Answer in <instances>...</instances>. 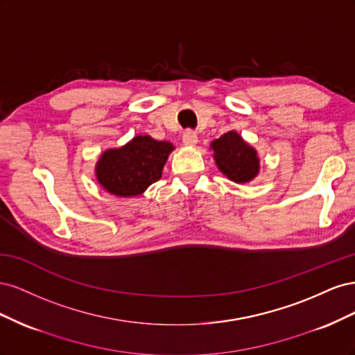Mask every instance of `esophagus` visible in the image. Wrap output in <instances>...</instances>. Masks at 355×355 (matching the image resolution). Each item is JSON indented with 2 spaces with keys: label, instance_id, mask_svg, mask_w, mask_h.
<instances>
[{
  "label": "esophagus",
  "instance_id": "1",
  "mask_svg": "<svg viewBox=\"0 0 355 355\" xmlns=\"http://www.w3.org/2000/svg\"><path fill=\"white\" fill-rule=\"evenodd\" d=\"M182 141H184V144L188 145V146H194L198 142L197 133L194 130H187L184 133V136H182Z\"/></svg>",
  "mask_w": 355,
  "mask_h": 355
}]
</instances>
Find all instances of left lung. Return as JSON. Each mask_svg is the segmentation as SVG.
Wrapping results in <instances>:
<instances>
[{
	"label": "left lung",
	"mask_w": 355,
	"mask_h": 355,
	"mask_svg": "<svg viewBox=\"0 0 355 355\" xmlns=\"http://www.w3.org/2000/svg\"><path fill=\"white\" fill-rule=\"evenodd\" d=\"M214 159L225 176L237 184L252 180L259 171V158L252 146L247 145L235 132L222 135L211 142Z\"/></svg>",
	"instance_id": "8db88e82"
}]
</instances>
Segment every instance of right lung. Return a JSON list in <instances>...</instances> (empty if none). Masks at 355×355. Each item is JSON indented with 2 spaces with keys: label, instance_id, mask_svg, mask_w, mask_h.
Wrapping results in <instances>:
<instances>
[{
  "label": "right lung",
  "instance_id": "obj_1",
  "mask_svg": "<svg viewBox=\"0 0 355 355\" xmlns=\"http://www.w3.org/2000/svg\"><path fill=\"white\" fill-rule=\"evenodd\" d=\"M173 145L151 136H136L132 142L102 154L96 166L99 184L114 196H139L161 178Z\"/></svg>",
  "mask_w": 355,
  "mask_h": 355
}]
</instances>
